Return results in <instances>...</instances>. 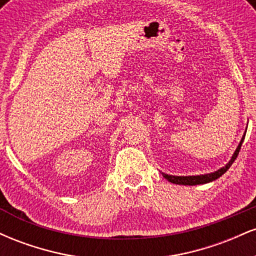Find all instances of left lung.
Wrapping results in <instances>:
<instances>
[{
  "label": "left lung",
  "mask_w": 256,
  "mask_h": 256,
  "mask_svg": "<svg viewBox=\"0 0 256 256\" xmlns=\"http://www.w3.org/2000/svg\"><path fill=\"white\" fill-rule=\"evenodd\" d=\"M244 137L246 134L243 136L242 140H240L238 146H237L236 152H234V155H232L231 160L228 161V164L226 165L225 167H222V168L218 170V171L213 172V173H210V174H202V176H186V177H180V176H170V174H165V173H162L164 177H165L167 180L171 182L173 184H179V185H198V184H206V183H210V182H213L216 180V179H218L219 177H222L224 173L228 171V168H230L232 164H234V161L236 160V158L238 156V152L240 150V146H242V143L243 140H244Z\"/></svg>",
  "instance_id": "8db88e82"
}]
</instances>
